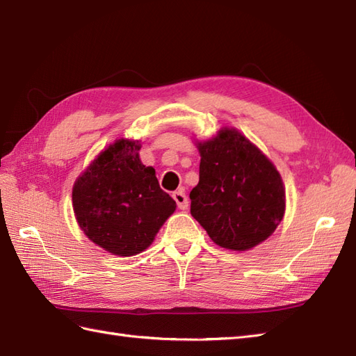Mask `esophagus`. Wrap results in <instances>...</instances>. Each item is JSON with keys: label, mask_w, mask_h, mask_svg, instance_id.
I'll return each instance as SVG.
<instances>
[{"label": "esophagus", "mask_w": 356, "mask_h": 356, "mask_svg": "<svg viewBox=\"0 0 356 356\" xmlns=\"http://www.w3.org/2000/svg\"><path fill=\"white\" fill-rule=\"evenodd\" d=\"M172 198H175V202L177 203V207L181 209V211L188 209V197L185 194L184 188H180L176 191V193H172Z\"/></svg>", "instance_id": "obj_1"}]
</instances>
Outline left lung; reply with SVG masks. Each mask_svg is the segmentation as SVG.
Here are the masks:
<instances>
[{"label": "left lung", "instance_id": "8db88e82", "mask_svg": "<svg viewBox=\"0 0 356 356\" xmlns=\"http://www.w3.org/2000/svg\"><path fill=\"white\" fill-rule=\"evenodd\" d=\"M200 180L191 191V215L222 248L247 251L275 232L286 211L277 168L236 129L198 143Z\"/></svg>", "mask_w": 356, "mask_h": 356}]
</instances>
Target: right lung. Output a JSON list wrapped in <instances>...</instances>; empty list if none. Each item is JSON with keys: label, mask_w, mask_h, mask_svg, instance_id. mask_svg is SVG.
Returning a JSON list of instances; mask_svg holds the SVG:
<instances>
[{"label": "right lung", "mask_w": 356, "mask_h": 356, "mask_svg": "<svg viewBox=\"0 0 356 356\" xmlns=\"http://www.w3.org/2000/svg\"><path fill=\"white\" fill-rule=\"evenodd\" d=\"M141 143L117 140L81 175L72 203L81 230L100 248L129 257L153 242L176 202L162 191L153 167L140 159Z\"/></svg>", "instance_id": "1"}]
</instances>
